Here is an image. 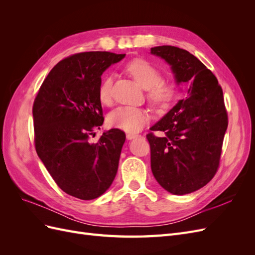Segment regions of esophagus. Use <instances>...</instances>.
Returning <instances> with one entry per match:
<instances>
[{
  "mask_svg": "<svg viewBox=\"0 0 255 255\" xmlns=\"http://www.w3.org/2000/svg\"><path fill=\"white\" fill-rule=\"evenodd\" d=\"M137 137H139V135H137V134H127V138L128 140H132V139H135V138H137Z\"/></svg>",
  "mask_w": 255,
  "mask_h": 255,
  "instance_id": "1",
  "label": "esophagus"
}]
</instances>
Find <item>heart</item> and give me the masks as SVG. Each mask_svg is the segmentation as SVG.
Listing matches in <instances>:
<instances>
[{
    "instance_id": "1",
    "label": "heart",
    "mask_w": 255,
    "mask_h": 255,
    "mask_svg": "<svg viewBox=\"0 0 255 255\" xmlns=\"http://www.w3.org/2000/svg\"><path fill=\"white\" fill-rule=\"evenodd\" d=\"M126 71L143 87L149 101L155 106L165 107L176 96L175 85L169 80L160 79V72L146 60L134 59L126 65ZM111 76H105L99 87V99L102 104L112 103ZM149 112L142 107L120 106L107 116V125L128 133H137L149 122Z\"/></svg>"
}]
</instances>
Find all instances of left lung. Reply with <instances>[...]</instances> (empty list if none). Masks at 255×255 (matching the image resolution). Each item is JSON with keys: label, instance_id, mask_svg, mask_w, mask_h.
Masks as SVG:
<instances>
[{"label": "left lung", "instance_id": "left-lung-1", "mask_svg": "<svg viewBox=\"0 0 255 255\" xmlns=\"http://www.w3.org/2000/svg\"><path fill=\"white\" fill-rule=\"evenodd\" d=\"M151 54L170 66L176 85L188 86L185 98L146 135L152 173L171 194H190L205 186L219 166L228 128L222 89L213 72L186 50L160 45L151 48Z\"/></svg>", "mask_w": 255, "mask_h": 255}]
</instances>
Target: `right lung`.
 I'll use <instances>...</instances> for the list:
<instances>
[{"mask_svg": "<svg viewBox=\"0 0 255 255\" xmlns=\"http://www.w3.org/2000/svg\"><path fill=\"white\" fill-rule=\"evenodd\" d=\"M126 54L84 52L54 67L38 91L33 117L35 146L47 170L66 194L92 200L110 188L118 170L126 134L106 130L99 99L101 75Z\"/></svg>", "mask_w": 255, "mask_h": 255, "instance_id": "add662e5", "label": "right lung"}]
</instances>
